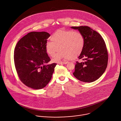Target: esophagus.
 <instances>
[{"mask_svg": "<svg viewBox=\"0 0 121 121\" xmlns=\"http://www.w3.org/2000/svg\"><path fill=\"white\" fill-rule=\"evenodd\" d=\"M68 63L67 62H60V63H58V64H60V65H65L67 64Z\"/></svg>", "mask_w": 121, "mask_h": 121, "instance_id": "34e87169", "label": "esophagus"}]
</instances>
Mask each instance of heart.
Returning <instances> with one entry per match:
<instances>
[{"mask_svg": "<svg viewBox=\"0 0 121 121\" xmlns=\"http://www.w3.org/2000/svg\"><path fill=\"white\" fill-rule=\"evenodd\" d=\"M51 39L52 41L46 43V51L53 57L60 51L53 59L57 63L76 58L82 52L85 43L83 35L73 30H58L52 35Z\"/></svg>", "mask_w": 121, "mask_h": 121, "instance_id": "b5f03b06", "label": "heart"}]
</instances>
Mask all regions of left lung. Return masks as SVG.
I'll list each match as a JSON object with an SVG mask.
<instances>
[{
	"instance_id": "left-lung-1",
	"label": "left lung",
	"mask_w": 121,
	"mask_h": 121,
	"mask_svg": "<svg viewBox=\"0 0 121 121\" xmlns=\"http://www.w3.org/2000/svg\"><path fill=\"white\" fill-rule=\"evenodd\" d=\"M78 29L85 38L83 50L79 56L82 62L77 61L73 75L85 82H92L104 72L108 64V54L101 35L88 26L71 27Z\"/></svg>"
}]
</instances>
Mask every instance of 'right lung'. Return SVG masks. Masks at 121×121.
<instances>
[{
	"label": "right lung",
	"instance_id": "add662e5",
	"mask_svg": "<svg viewBox=\"0 0 121 121\" xmlns=\"http://www.w3.org/2000/svg\"><path fill=\"white\" fill-rule=\"evenodd\" d=\"M50 36L46 32H32L22 38L15 48L14 60L20 81L34 89H42L51 80L56 63L46 65L51 59L46 45Z\"/></svg>",
	"mask_w": 121,
	"mask_h": 121
}]
</instances>
